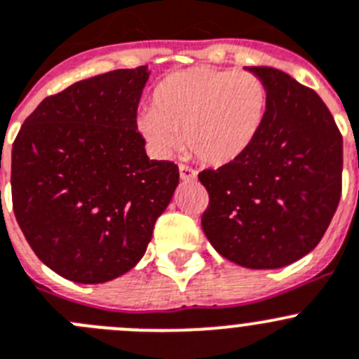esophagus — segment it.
<instances>
[{
	"instance_id": "esophagus-1",
	"label": "esophagus",
	"mask_w": 359,
	"mask_h": 359,
	"mask_svg": "<svg viewBox=\"0 0 359 359\" xmlns=\"http://www.w3.org/2000/svg\"><path fill=\"white\" fill-rule=\"evenodd\" d=\"M180 177H182L183 182H194V180L197 177V172L192 169V167L182 163V165H180Z\"/></svg>"
}]
</instances>
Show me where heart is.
<instances>
[{
	"mask_svg": "<svg viewBox=\"0 0 359 359\" xmlns=\"http://www.w3.org/2000/svg\"><path fill=\"white\" fill-rule=\"evenodd\" d=\"M267 108V85L252 72L190 67L154 87L151 108L139 115L137 128L158 156H170L183 133L194 156L226 165L255 144Z\"/></svg>",
	"mask_w": 359,
	"mask_h": 359,
	"instance_id": "heart-1",
	"label": "heart"
}]
</instances>
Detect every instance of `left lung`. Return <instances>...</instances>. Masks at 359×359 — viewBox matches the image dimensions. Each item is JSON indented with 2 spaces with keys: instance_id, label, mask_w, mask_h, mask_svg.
<instances>
[{
  "instance_id": "1",
  "label": "left lung",
  "mask_w": 359,
  "mask_h": 359,
  "mask_svg": "<svg viewBox=\"0 0 359 359\" xmlns=\"http://www.w3.org/2000/svg\"><path fill=\"white\" fill-rule=\"evenodd\" d=\"M269 90L267 117L238 160L199 172L210 203L203 231L248 269H279L313 251L341 196L344 142L311 88L274 67H245Z\"/></svg>"
}]
</instances>
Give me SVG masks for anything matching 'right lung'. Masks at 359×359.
I'll list each match as a JSON object with an SVG mask.
<instances>
[{"instance_id":"right-lung-1","label":"right lung","mask_w":359,"mask_h":359,"mask_svg":"<svg viewBox=\"0 0 359 359\" xmlns=\"http://www.w3.org/2000/svg\"><path fill=\"white\" fill-rule=\"evenodd\" d=\"M147 65L72 83L39 104L12 146L15 219L44 265L74 283L133 269L180 183L137 130ZM1 167V165H0Z\"/></svg>"}]
</instances>
